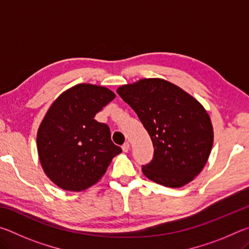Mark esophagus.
<instances>
[{
	"mask_svg": "<svg viewBox=\"0 0 249 249\" xmlns=\"http://www.w3.org/2000/svg\"><path fill=\"white\" fill-rule=\"evenodd\" d=\"M129 147H130L129 142H125V144H124L123 146H122V149H123L124 153H127V151L129 150Z\"/></svg>",
	"mask_w": 249,
	"mask_h": 249,
	"instance_id": "34e87169",
	"label": "esophagus"
}]
</instances>
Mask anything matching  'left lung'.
I'll list each match as a JSON object with an SVG mask.
<instances>
[{
  "mask_svg": "<svg viewBox=\"0 0 249 249\" xmlns=\"http://www.w3.org/2000/svg\"><path fill=\"white\" fill-rule=\"evenodd\" d=\"M116 91L136 112L153 142V160L142 168L147 178L170 188L195 179L213 146V126L199 101L159 78L142 79Z\"/></svg>",
  "mask_w": 249,
  "mask_h": 249,
  "instance_id": "8db88e82",
  "label": "left lung"
}]
</instances>
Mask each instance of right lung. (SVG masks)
<instances>
[{"label":"right lung","instance_id":"1","mask_svg":"<svg viewBox=\"0 0 249 249\" xmlns=\"http://www.w3.org/2000/svg\"><path fill=\"white\" fill-rule=\"evenodd\" d=\"M115 98L107 88L81 83L54 100L37 132L39 161L48 178L67 191L95 184L122 153L109 127L94 116Z\"/></svg>","mask_w":249,"mask_h":249}]
</instances>
